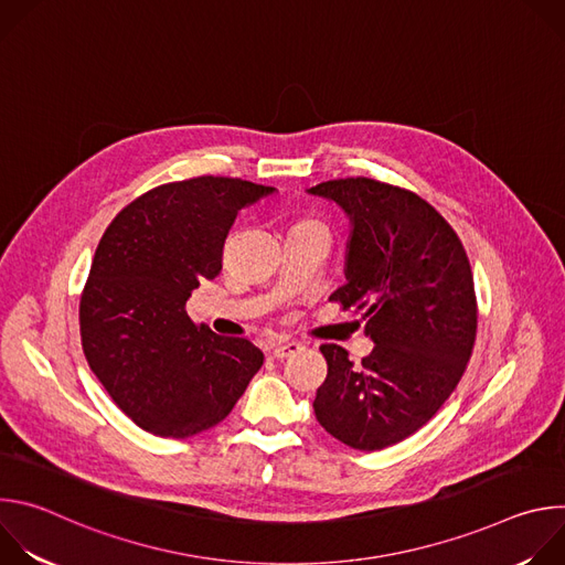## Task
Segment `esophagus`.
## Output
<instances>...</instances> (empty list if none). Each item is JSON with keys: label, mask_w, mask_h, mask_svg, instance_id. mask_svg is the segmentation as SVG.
Here are the masks:
<instances>
[{"label": "esophagus", "mask_w": 565, "mask_h": 565, "mask_svg": "<svg viewBox=\"0 0 565 565\" xmlns=\"http://www.w3.org/2000/svg\"><path fill=\"white\" fill-rule=\"evenodd\" d=\"M303 347L299 344V342H290V340H286V342H277L275 347H273V355L277 358V360H286V358H290V355H295V353H299Z\"/></svg>", "instance_id": "esophagus-1"}]
</instances>
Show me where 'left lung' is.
Returning <instances> with one entry per match:
<instances>
[{"label":"left lung","mask_w":565,"mask_h":565,"mask_svg":"<svg viewBox=\"0 0 565 565\" xmlns=\"http://www.w3.org/2000/svg\"><path fill=\"white\" fill-rule=\"evenodd\" d=\"M351 218L347 284L331 295L362 310L371 355L349 360L321 344L329 373L312 409L340 443L375 451L427 425L471 358L478 306L456 230L416 192L375 179H335L308 190Z\"/></svg>","instance_id":"left-lung-1"}]
</instances>
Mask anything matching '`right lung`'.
Returning <instances> with one entry per match:
<instances>
[{
  "instance_id": "1",
  "label": "right lung",
  "mask_w": 565,
  "mask_h": 565,
  "mask_svg": "<svg viewBox=\"0 0 565 565\" xmlns=\"http://www.w3.org/2000/svg\"><path fill=\"white\" fill-rule=\"evenodd\" d=\"M273 188L227 177L158 185L105 230L79 297L85 358L145 431L190 438L218 425L264 364L246 338H221L185 310L214 279L225 236Z\"/></svg>"
}]
</instances>
